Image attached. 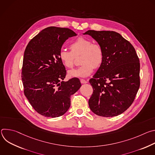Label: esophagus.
I'll use <instances>...</instances> for the list:
<instances>
[{"instance_id": "1", "label": "esophagus", "mask_w": 155, "mask_h": 155, "mask_svg": "<svg viewBox=\"0 0 155 155\" xmlns=\"http://www.w3.org/2000/svg\"><path fill=\"white\" fill-rule=\"evenodd\" d=\"M80 82H81V83H82V84H86V83H87V81L85 80H84V79H81V80H80Z\"/></svg>"}]
</instances>
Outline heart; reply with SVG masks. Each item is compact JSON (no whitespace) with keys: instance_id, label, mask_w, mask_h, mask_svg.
<instances>
[{"instance_id":"1","label":"heart","mask_w":155,"mask_h":155,"mask_svg":"<svg viewBox=\"0 0 155 155\" xmlns=\"http://www.w3.org/2000/svg\"><path fill=\"white\" fill-rule=\"evenodd\" d=\"M71 51L62 49L59 53V58L65 68L72 69L75 64V57L81 56L80 68L69 71L70 77H87L102 65L104 53L102 47L90 39L79 37L70 45Z\"/></svg>"}]
</instances>
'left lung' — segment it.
Segmentation results:
<instances>
[{
  "instance_id": "left-lung-1",
  "label": "left lung",
  "mask_w": 155,
  "mask_h": 155,
  "mask_svg": "<svg viewBox=\"0 0 155 155\" xmlns=\"http://www.w3.org/2000/svg\"><path fill=\"white\" fill-rule=\"evenodd\" d=\"M102 47L104 62L90 80L93 93L88 101L91 111L104 117L121 114L133 102L140 86V62L132 44L115 31L89 30Z\"/></svg>"
}]
</instances>
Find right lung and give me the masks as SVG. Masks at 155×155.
I'll return each instance as SVG.
<instances>
[{"mask_svg": "<svg viewBox=\"0 0 155 155\" xmlns=\"http://www.w3.org/2000/svg\"><path fill=\"white\" fill-rule=\"evenodd\" d=\"M77 34L68 28L48 27L28 44L24 54L21 78L24 93L39 114L56 118L71 106V96L81 87L77 78L64 81L66 71L59 53L66 40Z\"/></svg>", "mask_w": 155, "mask_h": 155, "instance_id": "right-lung-1", "label": "right lung"}]
</instances>
